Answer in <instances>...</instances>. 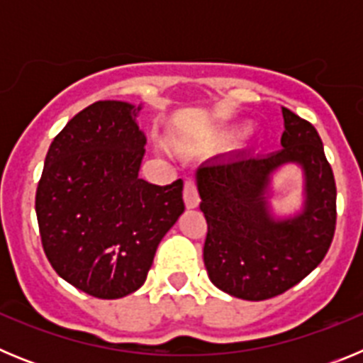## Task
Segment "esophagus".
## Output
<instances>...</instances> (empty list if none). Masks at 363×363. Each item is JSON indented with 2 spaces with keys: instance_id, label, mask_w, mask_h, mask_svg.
<instances>
[{
  "instance_id": "1",
  "label": "esophagus",
  "mask_w": 363,
  "mask_h": 363,
  "mask_svg": "<svg viewBox=\"0 0 363 363\" xmlns=\"http://www.w3.org/2000/svg\"><path fill=\"white\" fill-rule=\"evenodd\" d=\"M184 201L187 205V209H194L200 203V194H198V187L194 178H187L184 184Z\"/></svg>"
}]
</instances>
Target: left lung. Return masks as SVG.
Masks as SVG:
<instances>
[{"label":"left lung","instance_id":"8db88e82","mask_svg":"<svg viewBox=\"0 0 363 363\" xmlns=\"http://www.w3.org/2000/svg\"><path fill=\"white\" fill-rule=\"evenodd\" d=\"M284 149L269 156L238 152L198 169L200 209L207 220L203 262L218 289L242 300H269L300 284L325 258L336 229V184L318 133L281 108ZM285 162L306 172V207L291 220H274L264 192Z\"/></svg>","mask_w":363,"mask_h":363}]
</instances>
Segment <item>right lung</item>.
Listing matches in <instances>:
<instances>
[{
    "label": "right lung",
    "instance_id": "obj_1",
    "mask_svg": "<svg viewBox=\"0 0 363 363\" xmlns=\"http://www.w3.org/2000/svg\"><path fill=\"white\" fill-rule=\"evenodd\" d=\"M125 101H96L50 143L36 191L41 245L76 289L114 300L140 289L158 243L184 213V182L138 176L145 134Z\"/></svg>",
    "mask_w": 363,
    "mask_h": 363
}]
</instances>
